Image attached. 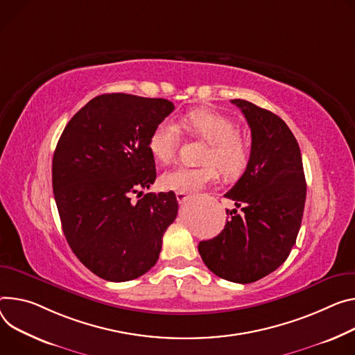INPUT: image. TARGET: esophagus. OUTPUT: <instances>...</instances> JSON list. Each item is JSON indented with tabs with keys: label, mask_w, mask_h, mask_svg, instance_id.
<instances>
[{
	"label": "esophagus",
	"mask_w": 355,
	"mask_h": 355,
	"mask_svg": "<svg viewBox=\"0 0 355 355\" xmlns=\"http://www.w3.org/2000/svg\"><path fill=\"white\" fill-rule=\"evenodd\" d=\"M188 198H189V194H188V192H181V191H178V192H177V201H178L180 204H184Z\"/></svg>",
	"instance_id": "34e87169"
}]
</instances>
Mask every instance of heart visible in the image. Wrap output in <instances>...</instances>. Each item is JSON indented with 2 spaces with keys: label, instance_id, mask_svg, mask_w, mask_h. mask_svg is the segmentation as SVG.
Returning a JSON list of instances; mask_svg holds the SVG:
<instances>
[{
  "label": "heart",
  "instance_id": "b5f03b06",
  "mask_svg": "<svg viewBox=\"0 0 355 355\" xmlns=\"http://www.w3.org/2000/svg\"><path fill=\"white\" fill-rule=\"evenodd\" d=\"M181 127L191 136L207 141L200 167H177L161 177V185L170 191L191 192L225 177L236 178L248 167L250 146L238 133L236 124L227 116L211 110H192L181 119ZM180 146V132L175 123L159 121L148 137V150L159 163H170Z\"/></svg>",
  "mask_w": 355,
  "mask_h": 355
}]
</instances>
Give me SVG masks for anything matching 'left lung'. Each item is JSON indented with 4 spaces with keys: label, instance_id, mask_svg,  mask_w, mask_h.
Returning a JSON list of instances; mask_svg holds the SVG:
<instances>
[{
    "label": "left lung",
    "instance_id": "1",
    "mask_svg": "<svg viewBox=\"0 0 355 355\" xmlns=\"http://www.w3.org/2000/svg\"><path fill=\"white\" fill-rule=\"evenodd\" d=\"M252 133L249 164L225 194L236 209L227 211L222 232L198 245L216 276L252 283L276 270L290 254L302 225L306 178L296 137L275 113L234 99Z\"/></svg>",
    "mask_w": 355,
    "mask_h": 355
}]
</instances>
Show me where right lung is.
I'll return each instance as SVG.
<instances>
[{
	"instance_id": "right-lung-1",
	"label": "right lung",
	"mask_w": 355,
	"mask_h": 355,
	"mask_svg": "<svg viewBox=\"0 0 355 355\" xmlns=\"http://www.w3.org/2000/svg\"><path fill=\"white\" fill-rule=\"evenodd\" d=\"M174 105L127 93L96 96L67 124L52 161V188L63 234L78 259L109 282L148 272L174 222L173 191L144 194L155 181L153 128ZM137 193L141 200L133 202Z\"/></svg>"
}]
</instances>
